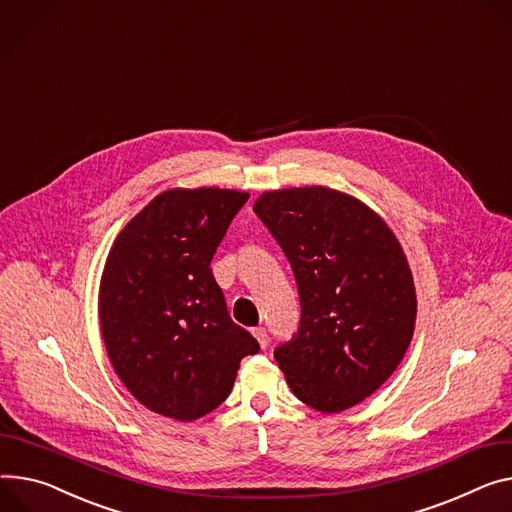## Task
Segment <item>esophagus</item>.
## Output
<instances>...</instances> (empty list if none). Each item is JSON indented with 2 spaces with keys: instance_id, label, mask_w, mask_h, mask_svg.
I'll list each match as a JSON object with an SVG mask.
<instances>
[{
  "instance_id": "1",
  "label": "esophagus",
  "mask_w": 512,
  "mask_h": 512,
  "mask_svg": "<svg viewBox=\"0 0 512 512\" xmlns=\"http://www.w3.org/2000/svg\"><path fill=\"white\" fill-rule=\"evenodd\" d=\"M252 334H254V338L258 340V344H260L262 348H266V346H268V334H266V330H264V328H254V330H252Z\"/></svg>"
}]
</instances>
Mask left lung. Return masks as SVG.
<instances>
[{
	"mask_svg": "<svg viewBox=\"0 0 512 512\" xmlns=\"http://www.w3.org/2000/svg\"><path fill=\"white\" fill-rule=\"evenodd\" d=\"M254 213L299 291V328L274 350L291 391L320 412L363 402L414 334L416 291L396 235L367 205L324 186L264 192Z\"/></svg>",
	"mask_w": 512,
	"mask_h": 512,
	"instance_id": "obj_1",
	"label": "left lung"
}]
</instances>
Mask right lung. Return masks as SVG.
Here are the masks:
<instances>
[{
  "mask_svg": "<svg viewBox=\"0 0 512 512\" xmlns=\"http://www.w3.org/2000/svg\"><path fill=\"white\" fill-rule=\"evenodd\" d=\"M250 194L174 188L119 233L100 283L110 363L145 408L196 420L233 387L258 340L229 318L211 260Z\"/></svg>",
  "mask_w": 512,
  "mask_h": 512,
  "instance_id": "add662e5",
  "label": "right lung"
}]
</instances>
